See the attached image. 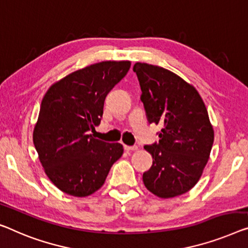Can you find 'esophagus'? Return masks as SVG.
<instances>
[{"mask_svg":"<svg viewBox=\"0 0 248 248\" xmlns=\"http://www.w3.org/2000/svg\"><path fill=\"white\" fill-rule=\"evenodd\" d=\"M124 150L135 151V150H138V147L137 146H124Z\"/></svg>","mask_w":248,"mask_h":248,"instance_id":"esophagus-1","label":"esophagus"}]
</instances>
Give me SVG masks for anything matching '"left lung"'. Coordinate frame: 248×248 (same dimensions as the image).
I'll return each mask as SVG.
<instances>
[{
	"label": "left lung",
	"instance_id": "1",
	"mask_svg": "<svg viewBox=\"0 0 248 248\" xmlns=\"http://www.w3.org/2000/svg\"><path fill=\"white\" fill-rule=\"evenodd\" d=\"M149 124H160L159 142L145 146L153 166L142 175L146 188L160 198L190 190L201 178L214 142L205 103L197 90L161 66L134 65Z\"/></svg>",
	"mask_w": 248,
	"mask_h": 248
}]
</instances>
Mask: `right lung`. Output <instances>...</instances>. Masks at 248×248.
<instances>
[{
  "mask_svg": "<svg viewBox=\"0 0 248 248\" xmlns=\"http://www.w3.org/2000/svg\"><path fill=\"white\" fill-rule=\"evenodd\" d=\"M130 61H103L78 70L49 88L40 107L33 142L46 176L63 193L86 197L97 191L124 154L121 143L92 138L110 90Z\"/></svg>",
  "mask_w": 248,
  "mask_h": 248,
  "instance_id": "right-lung-1",
  "label": "right lung"
}]
</instances>
